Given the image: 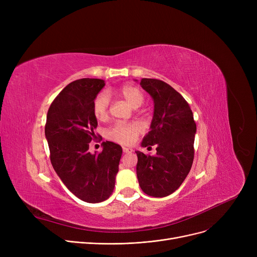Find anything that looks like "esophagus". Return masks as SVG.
Instances as JSON below:
<instances>
[{
	"label": "esophagus",
	"mask_w": 257,
	"mask_h": 257,
	"mask_svg": "<svg viewBox=\"0 0 257 257\" xmlns=\"http://www.w3.org/2000/svg\"><path fill=\"white\" fill-rule=\"evenodd\" d=\"M123 152H124V153H131V152H132V149H130V148L123 147Z\"/></svg>",
	"instance_id": "34e87169"
}]
</instances>
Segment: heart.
I'll return each instance as SVG.
<instances>
[{"instance_id":"heart-1","label":"heart","mask_w":257,"mask_h":257,"mask_svg":"<svg viewBox=\"0 0 257 257\" xmlns=\"http://www.w3.org/2000/svg\"><path fill=\"white\" fill-rule=\"evenodd\" d=\"M118 93L123 97L133 108H139L144 104L145 97L140 88L133 85H125L120 87ZM110 99L107 92H100L94 98L92 103V111L98 119L103 120L108 116V108H109ZM141 132V127L138 124L115 123L106 131L108 140L123 144L130 145L137 140Z\"/></svg>"}]
</instances>
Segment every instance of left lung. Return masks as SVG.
<instances>
[{
    "label": "left lung",
    "instance_id": "8db88e82",
    "mask_svg": "<svg viewBox=\"0 0 257 257\" xmlns=\"http://www.w3.org/2000/svg\"><path fill=\"white\" fill-rule=\"evenodd\" d=\"M141 85L154 103L150 131L142 147L156 145V154L136 151L138 179L145 194L167 197L178 190L191 171L197 127L190 105L171 85L148 78L141 80Z\"/></svg>",
    "mask_w": 257,
    "mask_h": 257
}]
</instances>
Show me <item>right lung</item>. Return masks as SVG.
Wrapping results in <instances>:
<instances>
[{
    "label": "right lung",
    "mask_w": 257,
    "mask_h": 257,
    "mask_svg": "<svg viewBox=\"0 0 257 257\" xmlns=\"http://www.w3.org/2000/svg\"><path fill=\"white\" fill-rule=\"evenodd\" d=\"M104 86V80L90 78L66 85L51 104L45 128L54 170L67 190L87 203L112 194L123 153L112 142H104L99 154L88 152L98 126L92 103Z\"/></svg>",
    "instance_id": "1"
}]
</instances>
